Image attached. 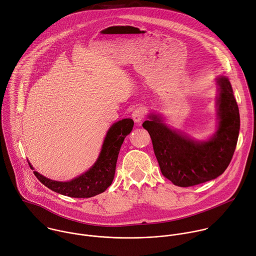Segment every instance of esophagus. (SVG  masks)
I'll list each match as a JSON object with an SVG mask.
<instances>
[{
	"instance_id": "34e87169",
	"label": "esophagus",
	"mask_w": 256,
	"mask_h": 256,
	"mask_svg": "<svg viewBox=\"0 0 256 256\" xmlns=\"http://www.w3.org/2000/svg\"><path fill=\"white\" fill-rule=\"evenodd\" d=\"M144 114H146V110H144V108L142 106H140V108H136L134 110V112H132V118H134V122L140 124V122L144 120Z\"/></svg>"
}]
</instances>
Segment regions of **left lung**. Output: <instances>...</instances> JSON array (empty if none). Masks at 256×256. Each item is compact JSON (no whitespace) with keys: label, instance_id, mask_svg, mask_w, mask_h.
Instances as JSON below:
<instances>
[{"label":"left lung","instance_id":"obj_1","mask_svg":"<svg viewBox=\"0 0 256 256\" xmlns=\"http://www.w3.org/2000/svg\"><path fill=\"white\" fill-rule=\"evenodd\" d=\"M217 83L219 124L208 140H193L154 114L142 124L150 136L162 174L176 186L191 187L217 178L233 156L240 128L239 110L228 78L220 76Z\"/></svg>","mask_w":256,"mask_h":256}]
</instances>
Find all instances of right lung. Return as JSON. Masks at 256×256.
<instances>
[{
  "mask_svg": "<svg viewBox=\"0 0 256 256\" xmlns=\"http://www.w3.org/2000/svg\"><path fill=\"white\" fill-rule=\"evenodd\" d=\"M134 120H122L114 124L104 138L102 152L96 164L88 172L69 182L50 180L34 171L37 179L50 190L72 198H90L104 192L112 183L116 160L124 138L132 132ZM30 168L33 166L29 162Z\"/></svg>",
  "mask_w": 256,
  "mask_h": 256,
  "instance_id": "1",
  "label": "right lung"
}]
</instances>
